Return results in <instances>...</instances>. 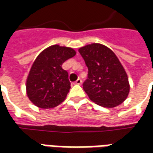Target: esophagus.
Masks as SVG:
<instances>
[{"mask_svg": "<svg viewBox=\"0 0 153 153\" xmlns=\"http://www.w3.org/2000/svg\"><path fill=\"white\" fill-rule=\"evenodd\" d=\"M81 82H82V80H81V79H80V78H79V79L76 80V83H78V84H80V83H81Z\"/></svg>", "mask_w": 153, "mask_h": 153, "instance_id": "esophagus-1", "label": "esophagus"}]
</instances>
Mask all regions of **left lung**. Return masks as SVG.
Listing matches in <instances>:
<instances>
[{"instance_id":"obj_1","label":"left lung","mask_w":153,"mask_h":153,"mask_svg":"<svg viewBox=\"0 0 153 153\" xmlns=\"http://www.w3.org/2000/svg\"><path fill=\"white\" fill-rule=\"evenodd\" d=\"M75 54L70 47L53 45L36 58L26 83L27 95L35 106L49 109L65 101L70 92V81L62 64Z\"/></svg>"}]
</instances>
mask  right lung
Instances as JSON below:
<instances>
[{
    "label": "right lung",
    "mask_w": 153,
    "mask_h": 153,
    "mask_svg": "<svg viewBox=\"0 0 153 153\" xmlns=\"http://www.w3.org/2000/svg\"><path fill=\"white\" fill-rule=\"evenodd\" d=\"M88 67V79L83 88L93 102L104 107H115L129 93L127 74L113 51L102 44L93 43L79 48Z\"/></svg>",
    "instance_id": "right-lung-1"
}]
</instances>
